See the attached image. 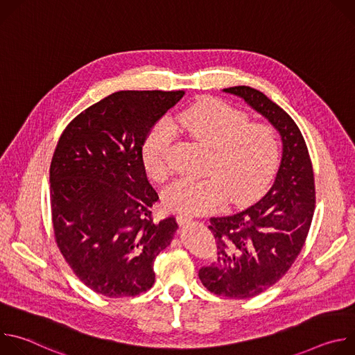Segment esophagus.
<instances>
[{
	"instance_id": "obj_1",
	"label": "esophagus",
	"mask_w": 355,
	"mask_h": 355,
	"mask_svg": "<svg viewBox=\"0 0 355 355\" xmlns=\"http://www.w3.org/2000/svg\"><path fill=\"white\" fill-rule=\"evenodd\" d=\"M177 222L180 226H184V225H188L192 222V218L191 216H187V215H178L177 216Z\"/></svg>"
}]
</instances>
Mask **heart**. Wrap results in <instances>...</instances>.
Listing matches in <instances>:
<instances>
[{
  "mask_svg": "<svg viewBox=\"0 0 355 355\" xmlns=\"http://www.w3.org/2000/svg\"><path fill=\"white\" fill-rule=\"evenodd\" d=\"M175 132L211 147L202 178H180L163 192V205L184 215L219 209L229 196L243 205L271 182L281 157L277 129L219 99H204L162 122L144 139L141 159L147 174L164 181L171 173L170 148Z\"/></svg>",
  "mask_w": 355,
  "mask_h": 355,
  "instance_id": "heart-1",
  "label": "heart"
}]
</instances>
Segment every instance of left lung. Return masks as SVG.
Returning <instances> with one entry per match:
<instances>
[{
    "label": "left lung",
    "instance_id": "left-lung-1",
    "mask_svg": "<svg viewBox=\"0 0 355 355\" xmlns=\"http://www.w3.org/2000/svg\"><path fill=\"white\" fill-rule=\"evenodd\" d=\"M223 91L267 118L282 140V159L270 191L241 212L211 218L218 257L198 274L219 296L248 299L279 281L305 244L316 204L315 175L305 139L281 107L251 87Z\"/></svg>",
    "mask_w": 355,
    "mask_h": 355
}]
</instances>
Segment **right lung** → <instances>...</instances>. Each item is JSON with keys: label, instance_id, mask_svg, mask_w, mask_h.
Here are the masks:
<instances>
[{"label": "right lung", "instance_id": "right-lung-1", "mask_svg": "<svg viewBox=\"0 0 355 355\" xmlns=\"http://www.w3.org/2000/svg\"><path fill=\"white\" fill-rule=\"evenodd\" d=\"M184 91H118L77 115L50 163L55 240L78 279L107 297L155 284L153 264L170 245L174 216L155 222L159 195L141 159L144 139Z\"/></svg>", "mask_w": 355, "mask_h": 355}]
</instances>
